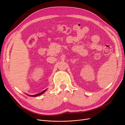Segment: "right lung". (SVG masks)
Masks as SVG:
<instances>
[{"mask_svg":"<svg viewBox=\"0 0 125 125\" xmlns=\"http://www.w3.org/2000/svg\"><path fill=\"white\" fill-rule=\"evenodd\" d=\"M46 90H44V91H42V92L41 93H39V94H36V95H28V96H31V97H36V96H39V95H41V94H43L44 92Z\"/></svg>","mask_w":125,"mask_h":125,"instance_id":"1","label":"right lung"}]
</instances>
